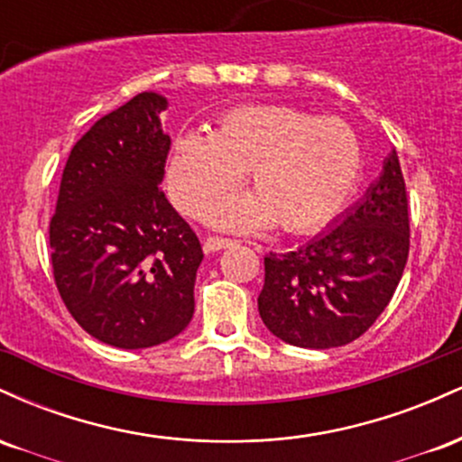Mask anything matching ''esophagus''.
<instances>
[{
    "mask_svg": "<svg viewBox=\"0 0 462 462\" xmlns=\"http://www.w3.org/2000/svg\"><path fill=\"white\" fill-rule=\"evenodd\" d=\"M235 238H224V236H208L204 241V252H219V249H226L235 245Z\"/></svg>",
    "mask_w": 462,
    "mask_h": 462,
    "instance_id": "obj_1",
    "label": "esophagus"
}]
</instances>
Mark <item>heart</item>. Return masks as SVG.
Here are the masks:
<instances>
[{
    "label": "heart",
    "instance_id": "b5f03b06",
    "mask_svg": "<svg viewBox=\"0 0 462 462\" xmlns=\"http://www.w3.org/2000/svg\"><path fill=\"white\" fill-rule=\"evenodd\" d=\"M356 132L337 116L284 104L226 110L213 134L182 132L169 161V187L184 213L236 189L247 173L252 195L217 199L204 219L230 230L275 221L291 235L321 230L343 210L360 178Z\"/></svg>",
    "mask_w": 462,
    "mask_h": 462
}]
</instances>
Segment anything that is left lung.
<instances>
[{"mask_svg": "<svg viewBox=\"0 0 462 462\" xmlns=\"http://www.w3.org/2000/svg\"><path fill=\"white\" fill-rule=\"evenodd\" d=\"M406 184L395 150L365 198L304 247L264 256L258 312L295 347L356 341L393 298L408 261Z\"/></svg>", "mask_w": 462, "mask_h": 462, "instance_id": "left-lung-1", "label": "left lung"}]
</instances>
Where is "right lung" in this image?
<instances>
[{"label": "right lung", "mask_w": 462, "mask_h": 462, "mask_svg": "<svg viewBox=\"0 0 462 462\" xmlns=\"http://www.w3.org/2000/svg\"><path fill=\"white\" fill-rule=\"evenodd\" d=\"M167 99L139 93L95 121L65 164L50 221L54 280L67 310L97 341L161 346L189 326L204 258L161 190L171 139Z\"/></svg>", "instance_id": "right-lung-1"}]
</instances>
